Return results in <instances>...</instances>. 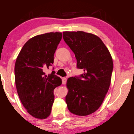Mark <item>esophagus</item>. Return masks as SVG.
Segmentation results:
<instances>
[{"label":"esophagus","mask_w":134,"mask_h":134,"mask_svg":"<svg viewBox=\"0 0 134 134\" xmlns=\"http://www.w3.org/2000/svg\"><path fill=\"white\" fill-rule=\"evenodd\" d=\"M66 82H67V78H66V77L62 78V84H65Z\"/></svg>","instance_id":"34e87169"}]
</instances>
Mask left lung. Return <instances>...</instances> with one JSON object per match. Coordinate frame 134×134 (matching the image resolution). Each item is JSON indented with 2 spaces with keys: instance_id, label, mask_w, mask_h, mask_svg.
<instances>
[{
  "instance_id": "left-lung-1",
  "label": "left lung",
  "mask_w": 134,
  "mask_h": 134,
  "mask_svg": "<svg viewBox=\"0 0 134 134\" xmlns=\"http://www.w3.org/2000/svg\"><path fill=\"white\" fill-rule=\"evenodd\" d=\"M63 38L74 53L77 68L84 71L80 77L67 79L65 102L72 113L86 116L96 111L105 98L111 83L113 60L108 49L96 35L64 31Z\"/></svg>"
}]
</instances>
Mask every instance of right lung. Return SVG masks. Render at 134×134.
Here are the masks:
<instances>
[{
  "instance_id": "1",
  "label": "right lung",
  "mask_w": 134,
  "mask_h": 134,
  "mask_svg": "<svg viewBox=\"0 0 134 134\" xmlns=\"http://www.w3.org/2000/svg\"><path fill=\"white\" fill-rule=\"evenodd\" d=\"M62 33H47L30 38L17 57L14 67L18 96L28 113L38 119L50 115L54 101L53 90L62 79L44 70L53 63V56L62 40Z\"/></svg>"
}]
</instances>
